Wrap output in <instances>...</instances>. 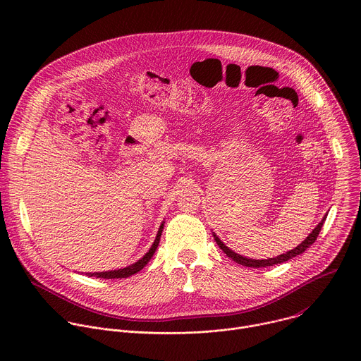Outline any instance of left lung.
Masks as SVG:
<instances>
[{
    "label": "left lung",
    "instance_id": "obj_1",
    "mask_svg": "<svg viewBox=\"0 0 361 361\" xmlns=\"http://www.w3.org/2000/svg\"><path fill=\"white\" fill-rule=\"evenodd\" d=\"M326 217H327V216L323 217V220L317 224V227H316L310 234H308V237H307L301 244H298L295 248H293V250H290V251H287V252H284V254H280V255H277V257H273V259H267V260H255V259H248V257L240 255V254L234 252L231 248H228V247L216 235V233H213V235H214V240H216L217 245L230 257V259H233L235 263H238V264H241V266H245V267H252V269L270 267V266H274V264H280V263L288 262L290 259H293V257L302 254L308 247H310V245L317 240L319 233H320V230H322V227H323V224H324V221H326Z\"/></svg>",
    "mask_w": 361,
    "mask_h": 361
}]
</instances>
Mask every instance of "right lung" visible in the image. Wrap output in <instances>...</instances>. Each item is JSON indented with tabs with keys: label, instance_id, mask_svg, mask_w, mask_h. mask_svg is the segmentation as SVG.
Returning a JSON list of instances; mask_svg holds the SVG:
<instances>
[{
	"label": "right lung",
	"instance_id": "right-lung-1",
	"mask_svg": "<svg viewBox=\"0 0 361 361\" xmlns=\"http://www.w3.org/2000/svg\"><path fill=\"white\" fill-rule=\"evenodd\" d=\"M163 228H164V221L161 223L160 228H159V233L156 235V240H154L151 248L142 255V259H140L138 262H135L134 264H130L124 269H118V270H110V271H101V273H85L88 277H97V279H127L135 273H138L140 270H142L147 263L151 260V257L154 255V252H156L157 247H159V243H160V237H161V233H163Z\"/></svg>",
	"mask_w": 361,
	"mask_h": 361
}]
</instances>
